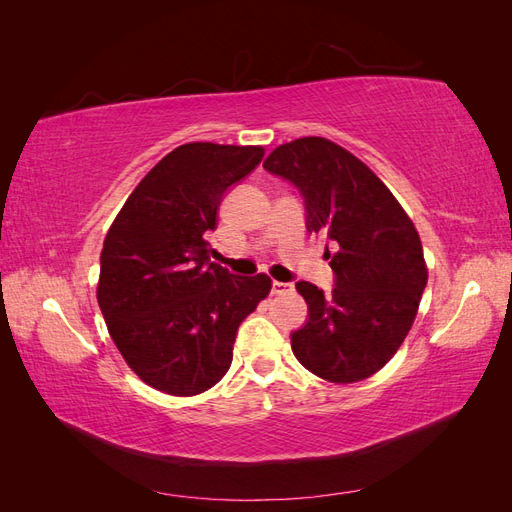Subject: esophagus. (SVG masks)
Here are the masks:
<instances>
[{
  "label": "esophagus",
  "instance_id": "obj_1",
  "mask_svg": "<svg viewBox=\"0 0 512 512\" xmlns=\"http://www.w3.org/2000/svg\"><path fill=\"white\" fill-rule=\"evenodd\" d=\"M294 288H292V284H288V282H273V288H271V292L273 294H288V292H292Z\"/></svg>",
  "mask_w": 512,
  "mask_h": 512
}]
</instances>
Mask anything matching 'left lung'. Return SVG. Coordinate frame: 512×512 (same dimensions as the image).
<instances>
[{
  "label": "left lung",
  "mask_w": 512,
  "mask_h": 512,
  "mask_svg": "<svg viewBox=\"0 0 512 512\" xmlns=\"http://www.w3.org/2000/svg\"><path fill=\"white\" fill-rule=\"evenodd\" d=\"M262 166L297 185L307 230L335 245L324 252L335 273L329 294L297 282L309 318L290 335L294 356L335 384L374 376L404 344L427 286L412 220L374 170L329 138L284 143Z\"/></svg>",
  "instance_id": "8db88e82"
}]
</instances>
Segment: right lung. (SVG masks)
<instances>
[{"instance_id":"add662e5","label":"right lung","mask_w":512,"mask_h":512,"mask_svg":"<svg viewBox=\"0 0 512 512\" xmlns=\"http://www.w3.org/2000/svg\"><path fill=\"white\" fill-rule=\"evenodd\" d=\"M258 145L188 143L164 156L123 203L100 254L98 305L123 361L145 384L192 397L232 363L239 324L271 277L209 262L224 192L260 164Z\"/></svg>"}]
</instances>
